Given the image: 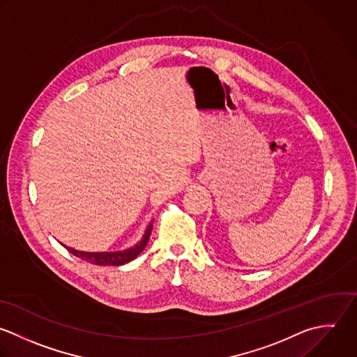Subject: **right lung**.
Wrapping results in <instances>:
<instances>
[{
	"label": "right lung",
	"instance_id": "1",
	"mask_svg": "<svg viewBox=\"0 0 357 357\" xmlns=\"http://www.w3.org/2000/svg\"><path fill=\"white\" fill-rule=\"evenodd\" d=\"M151 229H153V221L149 224L143 238L140 242H137L135 246L126 249V250H122V252H97V253H91V252H80V250H75L72 248H68L65 245H62L69 253H72L73 256L84 260V261H89L90 264H96V266H122V264H126L129 261H132L133 259H136L142 252L143 249L146 248L149 239H150V235H151Z\"/></svg>",
	"mask_w": 357,
	"mask_h": 357
}]
</instances>
